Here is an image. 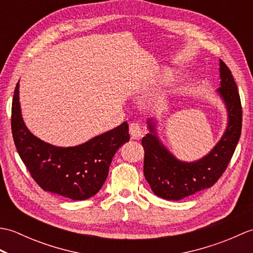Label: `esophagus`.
<instances>
[{
  "instance_id": "1",
  "label": "esophagus",
  "mask_w": 253,
  "mask_h": 253,
  "mask_svg": "<svg viewBox=\"0 0 253 253\" xmlns=\"http://www.w3.org/2000/svg\"><path fill=\"white\" fill-rule=\"evenodd\" d=\"M129 133L132 139H139L142 136L141 127L137 123H131L129 125Z\"/></svg>"
}]
</instances>
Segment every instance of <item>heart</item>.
I'll return each mask as SVG.
<instances>
[{
  "label": "heart",
  "instance_id": "b5f03b06",
  "mask_svg": "<svg viewBox=\"0 0 253 253\" xmlns=\"http://www.w3.org/2000/svg\"><path fill=\"white\" fill-rule=\"evenodd\" d=\"M170 77H171V73L166 71L162 74H159L158 76L154 78V83L155 84H163L165 82H168V80H169Z\"/></svg>",
  "mask_w": 253,
  "mask_h": 253
}]
</instances>
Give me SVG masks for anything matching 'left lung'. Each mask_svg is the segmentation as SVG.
Returning <instances> with one entry per match:
<instances>
[{
    "label": "left lung",
    "instance_id": "obj_1",
    "mask_svg": "<svg viewBox=\"0 0 253 253\" xmlns=\"http://www.w3.org/2000/svg\"><path fill=\"white\" fill-rule=\"evenodd\" d=\"M219 88L227 111V126L222 138L211 151L192 162L177 159L158 136L157 122L148 120L149 133L142 138L144 149L143 173L152 191L165 200L178 201L212 187L226 169L241 133L240 96L232 72L219 60Z\"/></svg>",
    "mask_w": 253,
    "mask_h": 253
}]
</instances>
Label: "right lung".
Returning <instances> with one entry per match:
<instances>
[{
  "label": "right lung",
  "mask_w": 253,
  "mask_h": 253,
  "mask_svg": "<svg viewBox=\"0 0 253 253\" xmlns=\"http://www.w3.org/2000/svg\"><path fill=\"white\" fill-rule=\"evenodd\" d=\"M12 132L19 157L37 184L45 191L75 201L89 199L101 189L113 157L130 139L125 122L75 147L63 148L44 142L25 125L19 103V83L14 91Z\"/></svg>",
  "instance_id": "right-lung-1"
}]
</instances>
